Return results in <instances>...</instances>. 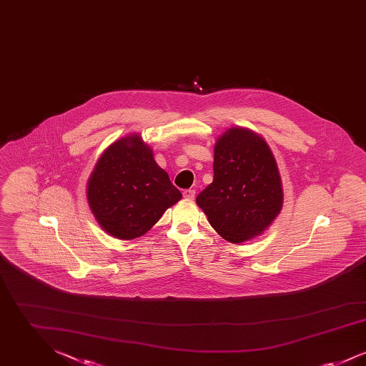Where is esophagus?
<instances>
[{
	"mask_svg": "<svg viewBox=\"0 0 366 366\" xmlns=\"http://www.w3.org/2000/svg\"><path fill=\"white\" fill-rule=\"evenodd\" d=\"M182 194H184V197H185V199L192 200V199H194L196 192L193 191V189H185V191L182 192Z\"/></svg>",
	"mask_w": 366,
	"mask_h": 366,
	"instance_id": "34e87169",
	"label": "esophagus"
}]
</instances>
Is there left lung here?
Returning <instances> with one entry per match:
<instances>
[{
  "mask_svg": "<svg viewBox=\"0 0 366 366\" xmlns=\"http://www.w3.org/2000/svg\"><path fill=\"white\" fill-rule=\"evenodd\" d=\"M214 178L196 197L211 227L230 243H243L269 227L282 207L274 157L262 137L232 127L215 144Z\"/></svg>",
  "mask_w": 366,
  "mask_h": 366,
  "instance_id": "left-lung-1",
  "label": "left lung"
}]
</instances>
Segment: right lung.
<instances>
[{"instance_id":"right-lung-1","label":"right lung","mask_w":366,"mask_h":366,"mask_svg":"<svg viewBox=\"0 0 366 366\" xmlns=\"http://www.w3.org/2000/svg\"><path fill=\"white\" fill-rule=\"evenodd\" d=\"M181 197L137 134L111 144L87 182V202L96 219L122 240L147 233Z\"/></svg>"}]
</instances>
